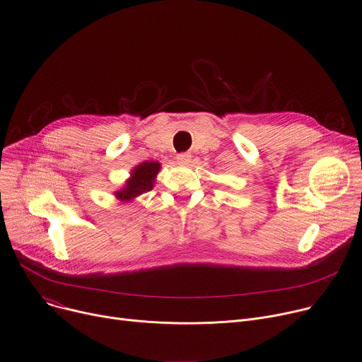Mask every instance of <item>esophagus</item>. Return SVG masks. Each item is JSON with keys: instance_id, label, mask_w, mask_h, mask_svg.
Listing matches in <instances>:
<instances>
[{"instance_id": "obj_1", "label": "esophagus", "mask_w": 362, "mask_h": 362, "mask_svg": "<svg viewBox=\"0 0 362 362\" xmlns=\"http://www.w3.org/2000/svg\"><path fill=\"white\" fill-rule=\"evenodd\" d=\"M176 160H177V163L179 164H189L190 163V160H192V156L189 154V153H180V154H177L176 156Z\"/></svg>"}]
</instances>
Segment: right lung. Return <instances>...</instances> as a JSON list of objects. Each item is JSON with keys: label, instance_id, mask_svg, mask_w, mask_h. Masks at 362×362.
Here are the masks:
<instances>
[{"label": "right lung", "instance_id": "1", "mask_svg": "<svg viewBox=\"0 0 362 362\" xmlns=\"http://www.w3.org/2000/svg\"><path fill=\"white\" fill-rule=\"evenodd\" d=\"M161 169V164L156 160L143 161L134 169H131L129 177L125 180V185L114 192L115 198L119 202H133L140 194L150 192L154 187L156 177Z\"/></svg>", "mask_w": 362, "mask_h": 362}]
</instances>
